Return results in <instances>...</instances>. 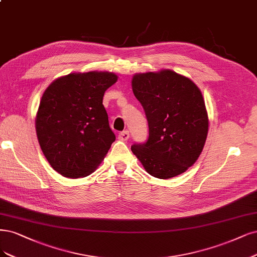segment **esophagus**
I'll return each mask as SVG.
<instances>
[{
    "label": "esophagus",
    "mask_w": 257,
    "mask_h": 257,
    "mask_svg": "<svg viewBox=\"0 0 257 257\" xmlns=\"http://www.w3.org/2000/svg\"><path fill=\"white\" fill-rule=\"evenodd\" d=\"M130 138V132L128 131H123L119 134V139L122 141H126Z\"/></svg>",
    "instance_id": "obj_1"
}]
</instances>
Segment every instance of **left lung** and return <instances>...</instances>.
Here are the masks:
<instances>
[{"label": "left lung", "instance_id": "8db88e82", "mask_svg": "<svg viewBox=\"0 0 257 257\" xmlns=\"http://www.w3.org/2000/svg\"><path fill=\"white\" fill-rule=\"evenodd\" d=\"M132 88L149 124L148 140L133 145L132 152L154 178L180 175L196 163L207 137L208 116L200 89L171 70L135 74Z\"/></svg>", "mask_w": 257, "mask_h": 257}]
</instances>
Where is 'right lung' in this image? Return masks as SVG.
<instances>
[{"instance_id": "right-lung-1", "label": "right lung", "mask_w": 257, "mask_h": 257, "mask_svg": "<svg viewBox=\"0 0 257 257\" xmlns=\"http://www.w3.org/2000/svg\"><path fill=\"white\" fill-rule=\"evenodd\" d=\"M117 79L111 72L70 73L42 94L36 116L38 141L53 169L65 178L89 175L116 140L103 96Z\"/></svg>"}]
</instances>
